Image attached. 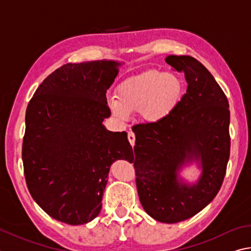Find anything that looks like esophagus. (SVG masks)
Returning <instances> with one entry per match:
<instances>
[{
	"mask_svg": "<svg viewBox=\"0 0 251 251\" xmlns=\"http://www.w3.org/2000/svg\"><path fill=\"white\" fill-rule=\"evenodd\" d=\"M127 137H128V141L130 143V145L134 147V145H135V134L133 133V131H128V136H127Z\"/></svg>",
	"mask_w": 251,
	"mask_h": 251,
	"instance_id": "34e87169",
	"label": "esophagus"
}]
</instances>
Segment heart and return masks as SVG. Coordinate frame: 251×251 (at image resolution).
<instances>
[{
  "label": "heart",
  "instance_id": "obj_1",
  "mask_svg": "<svg viewBox=\"0 0 251 251\" xmlns=\"http://www.w3.org/2000/svg\"><path fill=\"white\" fill-rule=\"evenodd\" d=\"M180 91L181 83L175 75L147 70L121 82L110 105L122 118L138 110L144 120L156 122L172 110Z\"/></svg>",
  "mask_w": 251,
  "mask_h": 251
}]
</instances>
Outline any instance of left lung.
<instances>
[{
  "label": "left lung",
  "instance_id": "left-lung-1",
  "mask_svg": "<svg viewBox=\"0 0 251 251\" xmlns=\"http://www.w3.org/2000/svg\"><path fill=\"white\" fill-rule=\"evenodd\" d=\"M166 61L185 75L186 93L161 120L135 125V158L128 161L146 213L173 224L202 211L221 189L230 152L229 104L198 59L169 56ZM193 158L201 159L203 171L189 187L177 181V171Z\"/></svg>",
  "mask_w": 251,
  "mask_h": 251
}]
</instances>
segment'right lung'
<instances>
[{
	"instance_id": "add662e5",
	"label": "right lung",
	"mask_w": 251,
	"mask_h": 251,
	"mask_svg": "<svg viewBox=\"0 0 251 251\" xmlns=\"http://www.w3.org/2000/svg\"><path fill=\"white\" fill-rule=\"evenodd\" d=\"M118 66L106 60L63 65L27 105L22 147L27 188L49 216L66 224L97 217L111 165L134 159L126 131L102 125L111 116L106 92Z\"/></svg>"
}]
</instances>
